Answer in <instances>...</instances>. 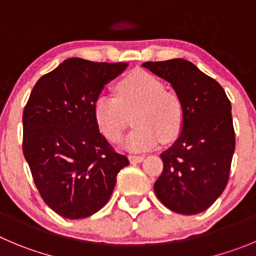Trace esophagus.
I'll return each instance as SVG.
<instances>
[{
	"instance_id": "esophagus-1",
	"label": "esophagus",
	"mask_w": 256,
	"mask_h": 256,
	"mask_svg": "<svg viewBox=\"0 0 256 256\" xmlns=\"http://www.w3.org/2000/svg\"><path fill=\"white\" fill-rule=\"evenodd\" d=\"M128 159L131 160V163H142L144 160V156H142V155H130Z\"/></svg>"
}]
</instances>
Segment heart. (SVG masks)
<instances>
[{"mask_svg":"<svg viewBox=\"0 0 256 256\" xmlns=\"http://www.w3.org/2000/svg\"><path fill=\"white\" fill-rule=\"evenodd\" d=\"M114 90L116 97L101 93L93 102L96 124L110 142H120L131 112L135 128L124 144L132 152L150 149L159 139L170 142L182 130V100L173 90H166L163 80L154 74L134 72L117 83Z\"/></svg>","mask_w":256,"mask_h":256,"instance_id":"b5f03b06","label":"heart"}]
</instances>
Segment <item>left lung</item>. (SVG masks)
<instances>
[{"label":"left lung","mask_w":256,"mask_h":256,"mask_svg":"<svg viewBox=\"0 0 256 256\" xmlns=\"http://www.w3.org/2000/svg\"><path fill=\"white\" fill-rule=\"evenodd\" d=\"M142 66L172 84L184 107L182 132L160 154L163 172L154 190L162 204L182 214L204 212L222 194L235 152L231 102L218 82L184 59Z\"/></svg>","instance_id":"left-lung-1"}]
</instances>
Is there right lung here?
<instances>
[{
  "mask_svg": "<svg viewBox=\"0 0 256 256\" xmlns=\"http://www.w3.org/2000/svg\"><path fill=\"white\" fill-rule=\"evenodd\" d=\"M128 63L64 60L34 86L24 108L22 150L45 204L86 218L107 204L128 159L100 132L93 102Z\"/></svg>",
  "mask_w": 256,
  "mask_h": 256,
  "instance_id": "right-lung-1",
  "label": "right lung"
}]
</instances>
